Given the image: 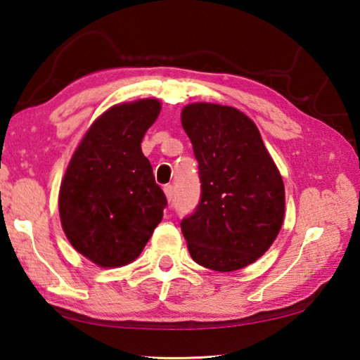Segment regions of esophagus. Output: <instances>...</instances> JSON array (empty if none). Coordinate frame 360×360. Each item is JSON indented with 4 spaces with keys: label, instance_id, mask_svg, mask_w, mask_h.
Returning <instances> with one entry per match:
<instances>
[{
    "label": "esophagus",
    "instance_id": "obj_1",
    "mask_svg": "<svg viewBox=\"0 0 360 360\" xmlns=\"http://www.w3.org/2000/svg\"><path fill=\"white\" fill-rule=\"evenodd\" d=\"M163 192H165V197H167L168 202H172V200H173V186L172 184L165 186V187H163Z\"/></svg>",
    "mask_w": 360,
    "mask_h": 360
}]
</instances>
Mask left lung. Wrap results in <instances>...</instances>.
Returning a JSON list of instances; mask_svg holds the SVG:
<instances>
[{
  "label": "left lung",
  "mask_w": 360,
  "mask_h": 360,
  "mask_svg": "<svg viewBox=\"0 0 360 360\" xmlns=\"http://www.w3.org/2000/svg\"><path fill=\"white\" fill-rule=\"evenodd\" d=\"M181 124L202 182L197 210L181 222L188 252L211 270H241L270 249L283 227L281 173L257 125L240 109L191 103Z\"/></svg>",
  "instance_id": "8db88e82"
}]
</instances>
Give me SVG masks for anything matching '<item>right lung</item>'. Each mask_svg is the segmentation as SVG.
<instances>
[{
  "mask_svg": "<svg viewBox=\"0 0 360 360\" xmlns=\"http://www.w3.org/2000/svg\"><path fill=\"white\" fill-rule=\"evenodd\" d=\"M160 109L157 98L111 106L84 133L66 167L58 192L62 229L101 268L138 259L163 217L165 193L141 150Z\"/></svg>",
  "mask_w": 360,
  "mask_h": 360,
  "instance_id": "add662e5",
  "label": "right lung"
}]
</instances>
